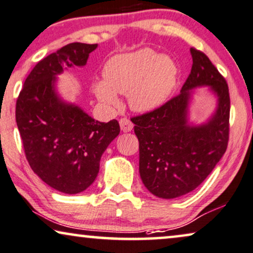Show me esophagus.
<instances>
[{"instance_id":"34e87169","label":"esophagus","mask_w":253,"mask_h":253,"mask_svg":"<svg viewBox=\"0 0 253 253\" xmlns=\"http://www.w3.org/2000/svg\"><path fill=\"white\" fill-rule=\"evenodd\" d=\"M119 124H120L121 130L125 133L130 132V130L133 129V123L129 119H127V118H123V119H120Z\"/></svg>"}]
</instances>
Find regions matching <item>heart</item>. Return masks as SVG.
<instances>
[{
	"mask_svg": "<svg viewBox=\"0 0 253 253\" xmlns=\"http://www.w3.org/2000/svg\"><path fill=\"white\" fill-rule=\"evenodd\" d=\"M104 77L93 83V91L102 102L118 106L117 93H128L134 111L150 112L169 99L177 83L178 67L169 56L146 47L110 59Z\"/></svg>",
	"mask_w": 253,
	"mask_h": 253,
	"instance_id": "b5f03b06",
	"label": "heart"
}]
</instances>
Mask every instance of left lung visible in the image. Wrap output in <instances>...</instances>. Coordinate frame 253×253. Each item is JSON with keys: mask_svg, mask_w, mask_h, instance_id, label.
<instances>
[{"mask_svg": "<svg viewBox=\"0 0 253 253\" xmlns=\"http://www.w3.org/2000/svg\"><path fill=\"white\" fill-rule=\"evenodd\" d=\"M192 69L180 93L158 109L133 117L139 140L140 176L148 191L173 199L195 190L227 150L230 97L228 84L206 54L192 47ZM211 86L218 96L215 113L206 124L187 121L191 90Z\"/></svg>", "mask_w": 253, "mask_h": 253, "instance_id": "8db88e82", "label": "left lung"}]
</instances>
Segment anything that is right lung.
Here are the masks:
<instances>
[{
    "instance_id": "add662e5",
    "label": "right lung",
    "mask_w": 253,
    "mask_h": 253,
    "mask_svg": "<svg viewBox=\"0 0 253 253\" xmlns=\"http://www.w3.org/2000/svg\"><path fill=\"white\" fill-rule=\"evenodd\" d=\"M97 43L72 42L37 63L16 103V123L33 172L54 190L80 193L95 181L100 157L119 135L116 119L99 123L55 92L56 75L86 65Z\"/></svg>"
}]
</instances>
